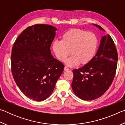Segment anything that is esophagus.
<instances>
[{"label":"esophagus","instance_id":"obj_1","mask_svg":"<svg viewBox=\"0 0 125 125\" xmlns=\"http://www.w3.org/2000/svg\"><path fill=\"white\" fill-rule=\"evenodd\" d=\"M64 71H69V69H68V68L67 67L65 66L64 67Z\"/></svg>","mask_w":125,"mask_h":125}]
</instances>
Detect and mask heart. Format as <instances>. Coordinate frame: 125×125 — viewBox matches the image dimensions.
Instances as JSON below:
<instances>
[{
  "label": "heart",
  "mask_w": 125,
  "mask_h": 125,
  "mask_svg": "<svg viewBox=\"0 0 125 125\" xmlns=\"http://www.w3.org/2000/svg\"><path fill=\"white\" fill-rule=\"evenodd\" d=\"M99 40L93 32L80 29H72L65 32L61 41H54L52 50L59 60L64 62L70 53L67 64L73 67L80 64L85 65L94 57L98 50Z\"/></svg>",
  "instance_id": "1"
}]
</instances>
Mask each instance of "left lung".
I'll use <instances>...</instances> for the list:
<instances>
[{"instance_id":"obj_1","label":"left lung","mask_w":125,"mask_h":125,"mask_svg":"<svg viewBox=\"0 0 125 125\" xmlns=\"http://www.w3.org/2000/svg\"><path fill=\"white\" fill-rule=\"evenodd\" d=\"M102 30L104 29L94 24ZM118 54L115 43L109 34L102 37L98 52L92 61L79 69H73L72 88L84 100L100 97L108 89L115 77Z\"/></svg>"}]
</instances>
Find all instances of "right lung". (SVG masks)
Wrapping results in <instances>:
<instances>
[{"label":"right lung","mask_w":125,"mask_h":125,"mask_svg":"<svg viewBox=\"0 0 125 125\" xmlns=\"http://www.w3.org/2000/svg\"><path fill=\"white\" fill-rule=\"evenodd\" d=\"M56 30L45 24L29 26L12 48L11 69L14 80L23 94L33 100L48 98L64 70V65L50 51Z\"/></svg>","instance_id":"1"}]
</instances>
